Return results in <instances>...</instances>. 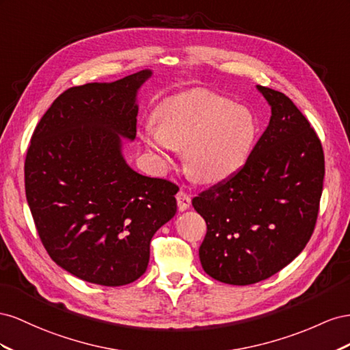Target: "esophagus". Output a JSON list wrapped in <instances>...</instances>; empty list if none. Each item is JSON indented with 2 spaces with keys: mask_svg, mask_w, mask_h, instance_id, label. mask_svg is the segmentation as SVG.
<instances>
[{
  "mask_svg": "<svg viewBox=\"0 0 350 350\" xmlns=\"http://www.w3.org/2000/svg\"><path fill=\"white\" fill-rule=\"evenodd\" d=\"M176 199H177V206H178V211H186V209L191 206V195L186 193L185 191H180L177 195H176Z\"/></svg>",
  "mask_w": 350,
  "mask_h": 350,
  "instance_id": "obj_1",
  "label": "esophagus"
}]
</instances>
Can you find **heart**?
Returning a JSON list of instances; mask_svg holds the SVG:
<instances>
[{
  "mask_svg": "<svg viewBox=\"0 0 350 350\" xmlns=\"http://www.w3.org/2000/svg\"><path fill=\"white\" fill-rule=\"evenodd\" d=\"M152 120L155 127L139 132L148 151L161 163L170 161L172 149L182 151L187 176L205 185L223 183L241 172L256 137L251 109L201 89L164 99Z\"/></svg>",
  "mask_w": 350,
  "mask_h": 350,
  "instance_id": "obj_1",
  "label": "heart"
}]
</instances>
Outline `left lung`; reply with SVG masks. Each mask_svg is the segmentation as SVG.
<instances>
[{"label": "left lung", "instance_id": "obj_1", "mask_svg": "<svg viewBox=\"0 0 350 350\" xmlns=\"http://www.w3.org/2000/svg\"><path fill=\"white\" fill-rule=\"evenodd\" d=\"M256 89L271 107L265 132L241 172L192 199L206 223L204 271L234 286L265 280L304 251L325 173L321 142L292 99Z\"/></svg>", "mask_w": 350, "mask_h": 350}]
</instances>
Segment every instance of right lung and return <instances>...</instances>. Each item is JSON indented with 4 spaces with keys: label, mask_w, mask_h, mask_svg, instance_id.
I'll return each instance as SVG.
<instances>
[{
    "label": "right lung",
    "mask_w": 350,
    "mask_h": 350,
    "mask_svg": "<svg viewBox=\"0 0 350 350\" xmlns=\"http://www.w3.org/2000/svg\"><path fill=\"white\" fill-rule=\"evenodd\" d=\"M152 70L70 88L38 123L25 187L53 261L88 283L123 286L149 262V243L177 211L178 187L136 173L123 157L135 141L137 92Z\"/></svg>",
    "instance_id": "1"
}]
</instances>
